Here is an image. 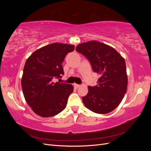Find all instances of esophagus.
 <instances>
[{
	"instance_id": "1",
	"label": "esophagus",
	"mask_w": 151,
	"mask_h": 151,
	"mask_svg": "<svg viewBox=\"0 0 151 151\" xmlns=\"http://www.w3.org/2000/svg\"><path fill=\"white\" fill-rule=\"evenodd\" d=\"M74 86L76 87V88H79V87L81 86V85H79V84H74Z\"/></svg>"
}]
</instances>
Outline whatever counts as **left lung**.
I'll use <instances>...</instances> for the list:
<instances>
[{
  "label": "left lung",
  "mask_w": 151,
  "mask_h": 151,
  "mask_svg": "<svg viewBox=\"0 0 151 151\" xmlns=\"http://www.w3.org/2000/svg\"><path fill=\"white\" fill-rule=\"evenodd\" d=\"M76 51L89 61L99 78L98 84L88 86V93L82 98L86 108L99 114L114 110L127 92L128 78L125 61L115 49L98 41L81 43Z\"/></svg>",
  "instance_id": "1"
}]
</instances>
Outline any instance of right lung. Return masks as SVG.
<instances>
[{
  "label": "right lung",
  "mask_w": 151,
  "mask_h": 151,
  "mask_svg": "<svg viewBox=\"0 0 151 151\" xmlns=\"http://www.w3.org/2000/svg\"><path fill=\"white\" fill-rule=\"evenodd\" d=\"M74 45L54 43L36 50L27 59L22 76L26 103L36 115L50 117L65 109L72 85L55 82L64 74L62 65Z\"/></svg>",
  "instance_id": "1"
}]
</instances>
